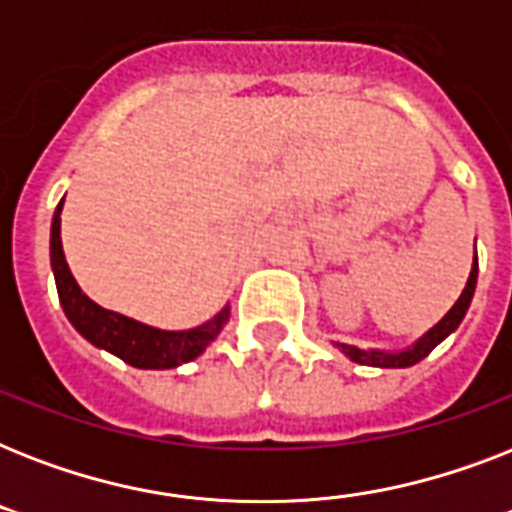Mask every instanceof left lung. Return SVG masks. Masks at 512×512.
<instances>
[{"label": "left lung", "mask_w": 512, "mask_h": 512, "mask_svg": "<svg viewBox=\"0 0 512 512\" xmlns=\"http://www.w3.org/2000/svg\"><path fill=\"white\" fill-rule=\"evenodd\" d=\"M476 279H478V257L473 260V268H470L468 284L462 289V295L457 297V303L452 305V311L446 313L444 319L438 321L436 327L428 329L420 340L409 345L404 350H374V348H356V345H345V342H335L337 348L356 364L364 366H380V369H406V366H414L417 361L428 356L430 350L436 348L438 342H444L446 337L452 335L454 329L460 327V321L465 319V313L470 308V300H473V292H476Z\"/></svg>", "instance_id": "obj_1"}]
</instances>
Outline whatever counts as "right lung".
<instances>
[{"instance_id":"add662e5","label":"right lung","mask_w":512,"mask_h":512,"mask_svg":"<svg viewBox=\"0 0 512 512\" xmlns=\"http://www.w3.org/2000/svg\"><path fill=\"white\" fill-rule=\"evenodd\" d=\"M60 209H63V201L52 215L50 228L52 276H55L63 313L84 340H90L95 348L108 350V353L122 358L124 364L138 366V369H175V366L188 364L196 356H201L209 342L223 332L225 321L231 316V305H225L223 311L217 313L215 319H209L207 324L180 329V332L148 327V324H140L130 316L100 308L95 300L84 295L71 276V268H68L66 255H63V244H60Z\"/></svg>"}]
</instances>
